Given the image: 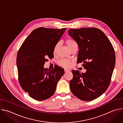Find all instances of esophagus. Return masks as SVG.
Returning <instances> with one entry per match:
<instances>
[{"mask_svg": "<svg viewBox=\"0 0 123 123\" xmlns=\"http://www.w3.org/2000/svg\"><path fill=\"white\" fill-rule=\"evenodd\" d=\"M69 72V70H68V69H65V73H67V72Z\"/></svg>", "mask_w": 123, "mask_h": 123, "instance_id": "esophagus-1", "label": "esophagus"}]
</instances>
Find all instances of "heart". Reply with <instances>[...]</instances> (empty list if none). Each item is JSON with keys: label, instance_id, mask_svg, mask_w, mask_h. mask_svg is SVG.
Masks as SVG:
<instances>
[{"label": "heart", "instance_id": "heart-1", "mask_svg": "<svg viewBox=\"0 0 123 123\" xmlns=\"http://www.w3.org/2000/svg\"><path fill=\"white\" fill-rule=\"evenodd\" d=\"M65 42H66V45L70 50H71L74 46H77L75 41L71 38H68L66 39ZM58 46H59L58 44H56V45L55 46L54 49V51H53L54 54H56ZM58 64L63 67H64L66 68H68L72 65V61L67 59H61L58 61Z\"/></svg>", "mask_w": 123, "mask_h": 123}]
</instances>
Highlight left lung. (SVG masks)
I'll list each match as a JSON object with an SVG mask.
<instances>
[{"instance_id": "obj_1", "label": "left lung", "mask_w": 123, "mask_h": 123, "mask_svg": "<svg viewBox=\"0 0 123 123\" xmlns=\"http://www.w3.org/2000/svg\"><path fill=\"white\" fill-rule=\"evenodd\" d=\"M69 36L79 47L77 63L86 71L73 70L70 81L72 92L83 101H92L104 93L110 85L115 64L113 47L105 34L95 28L71 29Z\"/></svg>"}]
</instances>
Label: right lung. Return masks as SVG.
Wrapping results in <instances>:
<instances>
[{"label": "right lung", "mask_w": 123, "mask_h": 123, "mask_svg": "<svg viewBox=\"0 0 123 123\" xmlns=\"http://www.w3.org/2000/svg\"><path fill=\"white\" fill-rule=\"evenodd\" d=\"M66 28H39L33 30L17 52L18 80L23 91L33 99L42 101L53 95L64 70L44 67L47 58L54 56V49Z\"/></svg>", "instance_id": "add662e5"}]
</instances>
